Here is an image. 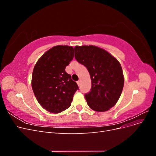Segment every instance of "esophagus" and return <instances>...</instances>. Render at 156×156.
<instances>
[{
    "mask_svg": "<svg viewBox=\"0 0 156 156\" xmlns=\"http://www.w3.org/2000/svg\"><path fill=\"white\" fill-rule=\"evenodd\" d=\"M77 83L78 84V86H80V81H77Z\"/></svg>",
    "mask_w": 156,
    "mask_h": 156,
    "instance_id": "1",
    "label": "esophagus"
}]
</instances>
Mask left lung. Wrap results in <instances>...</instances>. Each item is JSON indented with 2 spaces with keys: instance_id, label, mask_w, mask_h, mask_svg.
<instances>
[{
  "instance_id": "obj_1",
  "label": "left lung",
  "mask_w": 156,
  "mask_h": 156,
  "mask_svg": "<svg viewBox=\"0 0 156 156\" xmlns=\"http://www.w3.org/2000/svg\"><path fill=\"white\" fill-rule=\"evenodd\" d=\"M75 58L86 66L90 75L92 87L85 94L90 108L104 112L114 106L121 95L124 79L121 65L105 50L96 46H76Z\"/></svg>"
}]
</instances>
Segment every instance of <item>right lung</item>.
I'll use <instances>...</instances> for the list:
<instances>
[{"label": "right lung", "mask_w": 156, "mask_h": 156, "mask_svg": "<svg viewBox=\"0 0 156 156\" xmlns=\"http://www.w3.org/2000/svg\"><path fill=\"white\" fill-rule=\"evenodd\" d=\"M73 56L72 47L55 46L41 56L33 69V92L40 105L50 112L56 114L67 109L79 90L65 71Z\"/></svg>", "instance_id": "1"}]
</instances>
